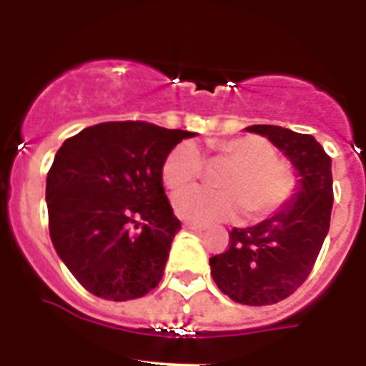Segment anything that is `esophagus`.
<instances>
[{"label": "esophagus", "mask_w": 366, "mask_h": 366, "mask_svg": "<svg viewBox=\"0 0 366 366\" xmlns=\"http://www.w3.org/2000/svg\"><path fill=\"white\" fill-rule=\"evenodd\" d=\"M184 227H186V229H191V231H206V225L197 224V222H191V220L184 222Z\"/></svg>", "instance_id": "1"}]
</instances>
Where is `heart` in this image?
Listing matches in <instances>:
<instances>
[{"label": "heart", "instance_id": "1", "mask_svg": "<svg viewBox=\"0 0 366 366\" xmlns=\"http://www.w3.org/2000/svg\"><path fill=\"white\" fill-rule=\"evenodd\" d=\"M207 152L213 160L227 162L217 175V186H191L179 191L173 207L179 217L197 224L231 220L245 207L252 220L269 217L295 199L298 179L291 166L280 162L274 146L264 137L244 135L227 141H211ZM204 162L197 146L180 142L167 153L162 180L169 189H179L202 175Z\"/></svg>", "mask_w": 366, "mask_h": 366}]
</instances>
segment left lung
<instances>
[{"label":"left lung","mask_w":366,"mask_h":366,"mask_svg":"<svg viewBox=\"0 0 366 366\" xmlns=\"http://www.w3.org/2000/svg\"><path fill=\"white\" fill-rule=\"evenodd\" d=\"M247 129L267 137L302 177L291 204L254 227H234L229 247L209 258L211 276L224 295L260 307L289 298L309 278L329 233L334 191L330 157L312 135L272 124Z\"/></svg>","instance_id":"1"}]
</instances>
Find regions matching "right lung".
I'll return each mask as SVG.
<instances>
[{
	"mask_svg": "<svg viewBox=\"0 0 366 366\" xmlns=\"http://www.w3.org/2000/svg\"><path fill=\"white\" fill-rule=\"evenodd\" d=\"M193 135L110 121L88 126L57 149L46 175L50 238L88 292L126 302L159 285L182 229L164 193L162 164Z\"/></svg>",
	"mask_w": 366,
	"mask_h": 366,
	"instance_id": "add662e5",
	"label": "right lung"
}]
</instances>
